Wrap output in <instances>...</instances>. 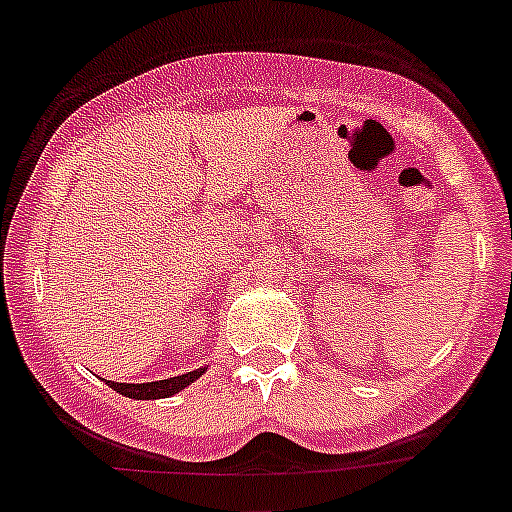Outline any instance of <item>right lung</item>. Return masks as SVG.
<instances>
[{"label": "right lung", "instance_id": "add662e5", "mask_svg": "<svg viewBox=\"0 0 512 512\" xmlns=\"http://www.w3.org/2000/svg\"><path fill=\"white\" fill-rule=\"evenodd\" d=\"M206 372V367L203 369H193V372H186L180 374V377H170V379H160V382H143V384H125V382H110V379H105L110 387L115 389V392L125 394V397L130 399H160V397H173L175 392H180V389H186L188 384L196 382L201 374Z\"/></svg>", "mask_w": 512, "mask_h": 512}]
</instances>
